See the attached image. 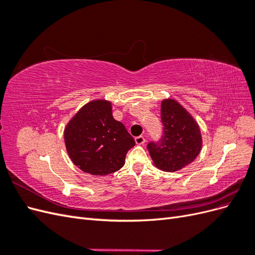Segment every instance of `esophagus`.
<instances>
[{"instance_id": "34e87169", "label": "esophagus", "mask_w": 255, "mask_h": 255, "mask_svg": "<svg viewBox=\"0 0 255 255\" xmlns=\"http://www.w3.org/2000/svg\"><path fill=\"white\" fill-rule=\"evenodd\" d=\"M135 142H136V144H139V145L143 144L145 142V138L143 136H137L135 138Z\"/></svg>"}]
</instances>
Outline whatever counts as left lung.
I'll use <instances>...</instances> for the list:
<instances>
[{
	"label": "left lung",
	"mask_w": 255,
	"mask_h": 255,
	"mask_svg": "<svg viewBox=\"0 0 255 255\" xmlns=\"http://www.w3.org/2000/svg\"><path fill=\"white\" fill-rule=\"evenodd\" d=\"M163 136L146 145L153 163L160 170L173 172L192 163L202 148L200 128L190 114L175 100H164L160 106Z\"/></svg>",
	"instance_id": "obj_1"
}]
</instances>
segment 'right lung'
Segmentation results:
<instances>
[{
    "mask_svg": "<svg viewBox=\"0 0 255 255\" xmlns=\"http://www.w3.org/2000/svg\"><path fill=\"white\" fill-rule=\"evenodd\" d=\"M65 143L73 164L92 175L119 170L135 145L121 122L115 120L112 103L96 100L78 112L65 128Z\"/></svg>",
    "mask_w": 255,
    "mask_h": 255,
    "instance_id": "right-lung-1",
    "label": "right lung"
}]
</instances>
